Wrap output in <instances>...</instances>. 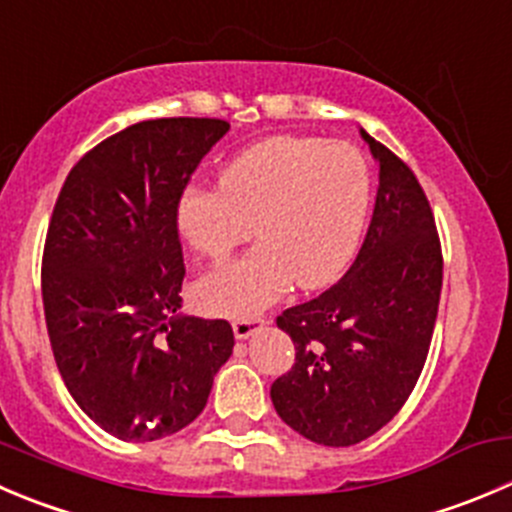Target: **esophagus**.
I'll return each instance as SVG.
<instances>
[{
  "mask_svg": "<svg viewBox=\"0 0 512 512\" xmlns=\"http://www.w3.org/2000/svg\"><path fill=\"white\" fill-rule=\"evenodd\" d=\"M262 325H265V320H262V317H252V320L232 322V330H235L237 340H247V337L255 335Z\"/></svg>",
  "mask_w": 512,
  "mask_h": 512,
  "instance_id": "esophagus-1",
  "label": "esophagus"
}]
</instances>
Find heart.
<instances>
[{
    "label": "heart",
    "mask_w": 512,
    "mask_h": 512,
    "mask_svg": "<svg viewBox=\"0 0 512 512\" xmlns=\"http://www.w3.org/2000/svg\"><path fill=\"white\" fill-rule=\"evenodd\" d=\"M370 200V165L347 142L280 135L242 150L217 190L195 187L177 202V232L202 260L222 262L255 225L260 240L197 282V305L252 320L292 282L300 290L335 282L355 257Z\"/></svg>",
    "instance_id": "heart-1"
}]
</instances>
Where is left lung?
Returning <instances> with one entry per match:
<instances>
[{
	"label": "left lung",
	"instance_id": "1",
	"mask_svg": "<svg viewBox=\"0 0 512 512\" xmlns=\"http://www.w3.org/2000/svg\"><path fill=\"white\" fill-rule=\"evenodd\" d=\"M360 135L380 165L365 242L337 285L277 317L297 352L272 382V405L295 433L327 448L357 445L398 415L423 372L443 287L423 187L388 147Z\"/></svg>",
	"mask_w": 512,
	"mask_h": 512
}]
</instances>
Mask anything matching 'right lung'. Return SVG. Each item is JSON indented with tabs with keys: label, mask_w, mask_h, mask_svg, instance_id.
I'll use <instances>...</instances> for the list:
<instances>
[{
	"label": "right lung",
	"mask_w": 512,
	"mask_h": 512,
	"mask_svg": "<svg viewBox=\"0 0 512 512\" xmlns=\"http://www.w3.org/2000/svg\"><path fill=\"white\" fill-rule=\"evenodd\" d=\"M225 119L137 122L64 180L42 260V300L74 403L119 440H160L205 410L235 335L182 312L177 202Z\"/></svg>",
	"instance_id": "right-lung-1"
}]
</instances>
